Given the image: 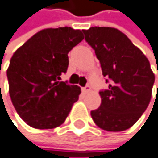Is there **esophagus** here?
I'll use <instances>...</instances> for the list:
<instances>
[{
  "instance_id": "34e87169",
  "label": "esophagus",
  "mask_w": 158,
  "mask_h": 158,
  "mask_svg": "<svg viewBox=\"0 0 158 158\" xmlns=\"http://www.w3.org/2000/svg\"><path fill=\"white\" fill-rule=\"evenodd\" d=\"M81 91H82V93H85V94H88L89 92H91V87H89V85H85V88H82V89H81Z\"/></svg>"
}]
</instances>
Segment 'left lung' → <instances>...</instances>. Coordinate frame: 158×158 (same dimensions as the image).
<instances>
[{"label": "left lung", "mask_w": 158, "mask_h": 158, "mask_svg": "<svg viewBox=\"0 0 158 158\" xmlns=\"http://www.w3.org/2000/svg\"><path fill=\"white\" fill-rule=\"evenodd\" d=\"M84 34L100 60L106 82H110L100 92L102 103L91 112L93 120L106 131L129 129L149 105L155 80L150 63L120 30L92 27Z\"/></svg>", "instance_id": "obj_1"}]
</instances>
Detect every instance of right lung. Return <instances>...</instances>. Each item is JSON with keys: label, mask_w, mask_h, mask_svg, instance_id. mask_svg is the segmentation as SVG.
<instances>
[{"label": "right lung", "mask_w": 158, "mask_h": 158, "mask_svg": "<svg viewBox=\"0 0 158 158\" xmlns=\"http://www.w3.org/2000/svg\"><path fill=\"white\" fill-rule=\"evenodd\" d=\"M82 39L81 30L48 28L13 54L7 70L9 94L19 116L31 127H58L78 100L81 88L59 80L69 67V52Z\"/></svg>", "instance_id": "1"}]
</instances>
